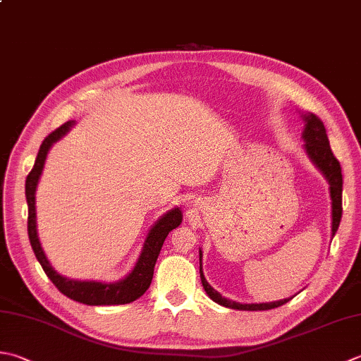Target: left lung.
<instances>
[{
  "label": "left lung",
  "mask_w": 361,
  "mask_h": 361,
  "mask_svg": "<svg viewBox=\"0 0 361 361\" xmlns=\"http://www.w3.org/2000/svg\"><path fill=\"white\" fill-rule=\"evenodd\" d=\"M302 120H303V133H302V139L305 140L303 144V148H305L307 157L310 161L317 167L324 178L329 183V190H330V199H331V239H334L335 233L340 227L341 222V214H343V175H341V166L338 159L334 157L330 148V142L326 133V126H324L322 120L317 117L313 112H302ZM199 257H200V279H202V285L204 288V291L209 295L211 300H214L216 303L222 307L233 308V310H247V312H258V310H272L285 305L286 302L291 300L293 298H286L281 300H275V302H263V303H239L235 300L225 299L221 295V293H217L216 289L211 286L207 279H204L203 271H202V250H199Z\"/></svg>",
  "instance_id": "obj_1"
}]
</instances>
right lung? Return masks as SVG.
Here are the masks:
<instances>
[{
  "label": "right lung",
  "mask_w": 361,
  "mask_h": 361,
  "mask_svg": "<svg viewBox=\"0 0 361 361\" xmlns=\"http://www.w3.org/2000/svg\"><path fill=\"white\" fill-rule=\"evenodd\" d=\"M73 126L75 120H68L67 123H63L58 130L45 137V140L40 145L37 158H35L32 171L26 178L25 194L27 203V235H30V243L35 258H37L40 266L44 267L48 279L53 281L54 286L63 295H67V298L80 303H86V305H123V303H130L139 299L147 291L148 286H150L154 264H157L161 247L164 244L169 233L181 224L183 211L181 208L175 207L171 211H167L166 214H162L153 224L150 231L147 233L144 247L140 250L136 264H134L131 272L126 274L123 279L111 281V283L95 280H73L63 277L58 271H54V267L49 263L44 249H42L39 239L37 216H35V190H37L40 175L44 172L49 148L66 136Z\"/></svg>",
  "instance_id": "add662e5"
}]
</instances>
